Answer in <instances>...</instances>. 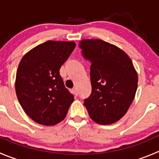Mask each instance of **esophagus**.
Wrapping results in <instances>:
<instances>
[{
  "label": "esophagus",
  "instance_id": "1",
  "mask_svg": "<svg viewBox=\"0 0 159 159\" xmlns=\"http://www.w3.org/2000/svg\"><path fill=\"white\" fill-rule=\"evenodd\" d=\"M72 93H73L74 95H75V96H77V95H78V90H77V88H73L72 89Z\"/></svg>",
  "mask_w": 159,
  "mask_h": 159
}]
</instances>
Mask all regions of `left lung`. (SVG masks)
<instances>
[{
	"label": "left lung",
	"instance_id": "8db88e82",
	"mask_svg": "<svg viewBox=\"0 0 159 159\" xmlns=\"http://www.w3.org/2000/svg\"><path fill=\"white\" fill-rule=\"evenodd\" d=\"M82 54L90 62L92 91L84 99L90 119L101 125L119 121L135 97L138 76L122 50L101 40H83Z\"/></svg>",
	"mask_w": 159,
	"mask_h": 159
}]
</instances>
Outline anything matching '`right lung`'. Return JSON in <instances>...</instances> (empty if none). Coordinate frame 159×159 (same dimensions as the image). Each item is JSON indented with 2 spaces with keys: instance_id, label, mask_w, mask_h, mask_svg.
Masks as SVG:
<instances>
[{
  "instance_id": "add662e5",
  "label": "right lung",
  "mask_w": 159,
  "mask_h": 159,
  "mask_svg": "<svg viewBox=\"0 0 159 159\" xmlns=\"http://www.w3.org/2000/svg\"><path fill=\"white\" fill-rule=\"evenodd\" d=\"M75 48L74 42L48 40L30 50L19 63L16 95L25 112L37 123L54 126L67 115L74 97L59 70Z\"/></svg>"
}]
</instances>
